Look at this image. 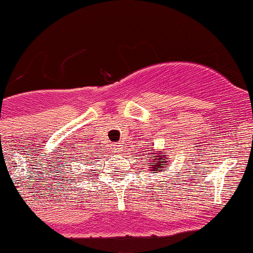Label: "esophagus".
<instances>
[{
    "label": "esophagus",
    "instance_id": "1",
    "mask_svg": "<svg viewBox=\"0 0 253 253\" xmlns=\"http://www.w3.org/2000/svg\"><path fill=\"white\" fill-rule=\"evenodd\" d=\"M112 150H113L114 152H119V151L122 150V145L121 144H113L112 145Z\"/></svg>",
    "mask_w": 253,
    "mask_h": 253
}]
</instances>
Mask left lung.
I'll return each instance as SVG.
<instances>
[{"label":"left lung","mask_w":253,"mask_h":253,"mask_svg":"<svg viewBox=\"0 0 253 253\" xmlns=\"http://www.w3.org/2000/svg\"><path fill=\"white\" fill-rule=\"evenodd\" d=\"M167 160H168V158H166L163 153H161V155H158V153H155V157H153V162L148 163V165L152 166L151 168H153V171H156V173H157L158 168H162L163 166H167ZM161 163H166V165H161ZM162 171H165V170H162Z\"/></svg>","instance_id":"1"}]
</instances>
